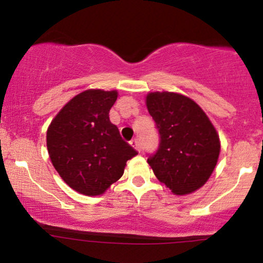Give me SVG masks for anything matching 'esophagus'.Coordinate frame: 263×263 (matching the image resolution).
<instances>
[{
  "instance_id": "1",
  "label": "esophagus",
  "mask_w": 263,
  "mask_h": 263,
  "mask_svg": "<svg viewBox=\"0 0 263 263\" xmlns=\"http://www.w3.org/2000/svg\"><path fill=\"white\" fill-rule=\"evenodd\" d=\"M130 145L133 147H134L135 150H138L139 151V140L137 138H134V139H132V141H130Z\"/></svg>"
}]
</instances>
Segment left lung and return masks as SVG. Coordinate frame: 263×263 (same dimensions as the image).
Listing matches in <instances>:
<instances>
[{
    "mask_svg": "<svg viewBox=\"0 0 263 263\" xmlns=\"http://www.w3.org/2000/svg\"><path fill=\"white\" fill-rule=\"evenodd\" d=\"M146 106L160 144L147 162L157 180L175 194L200 188L211 177L220 153L219 135L196 102L174 92H151Z\"/></svg>",
    "mask_w": 263,
    "mask_h": 263,
    "instance_id": "8db88e82",
    "label": "left lung"
}]
</instances>
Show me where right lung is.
<instances>
[{"instance_id":"obj_1","label":"right lung","mask_w":263,"mask_h":263,"mask_svg":"<svg viewBox=\"0 0 263 263\" xmlns=\"http://www.w3.org/2000/svg\"><path fill=\"white\" fill-rule=\"evenodd\" d=\"M117 91L87 89L63 107L46 132V146L65 183L86 196H100L124 174L138 154L110 123Z\"/></svg>"}]
</instances>
